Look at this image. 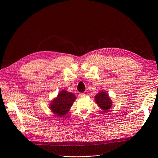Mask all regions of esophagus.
Here are the masks:
<instances>
[{
    "label": "esophagus",
    "instance_id": "esophagus-1",
    "mask_svg": "<svg viewBox=\"0 0 158 158\" xmlns=\"http://www.w3.org/2000/svg\"><path fill=\"white\" fill-rule=\"evenodd\" d=\"M79 96H80L81 98H84V97L85 96V94L84 93H80V94H79Z\"/></svg>",
    "mask_w": 158,
    "mask_h": 158
}]
</instances>
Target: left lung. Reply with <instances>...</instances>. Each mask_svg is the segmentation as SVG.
<instances>
[{
	"mask_svg": "<svg viewBox=\"0 0 158 158\" xmlns=\"http://www.w3.org/2000/svg\"><path fill=\"white\" fill-rule=\"evenodd\" d=\"M95 101L98 106L105 112L108 111L112 106V101L106 92L102 91L95 96Z\"/></svg>",
	"mask_w": 158,
	"mask_h": 158,
	"instance_id": "left-lung-1",
	"label": "left lung"
}]
</instances>
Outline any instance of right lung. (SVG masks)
Segmentation results:
<instances>
[{
  "label": "right lung",
  "mask_w": 158,
  "mask_h": 158,
  "mask_svg": "<svg viewBox=\"0 0 158 158\" xmlns=\"http://www.w3.org/2000/svg\"><path fill=\"white\" fill-rule=\"evenodd\" d=\"M75 99L76 96L74 94L64 90L60 91L57 97L51 102V109L57 116L63 117L68 112Z\"/></svg>",
  "instance_id": "1"
}]
</instances>
